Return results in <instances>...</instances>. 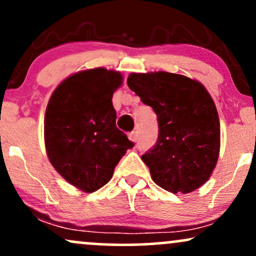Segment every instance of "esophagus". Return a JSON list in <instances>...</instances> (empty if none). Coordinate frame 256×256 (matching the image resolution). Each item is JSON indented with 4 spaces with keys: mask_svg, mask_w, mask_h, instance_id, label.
I'll use <instances>...</instances> for the list:
<instances>
[{
    "mask_svg": "<svg viewBox=\"0 0 256 256\" xmlns=\"http://www.w3.org/2000/svg\"><path fill=\"white\" fill-rule=\"evenodd\" d=\"M128 138H130V140L132 142H136L137 140V132L136 131H132L128 134Z\"/></svg>",
    "mask_w": 256,
    "mask_h": 256,
    "instance_id": "obj_1",
    "label": "esophagus"
}]
</instances>
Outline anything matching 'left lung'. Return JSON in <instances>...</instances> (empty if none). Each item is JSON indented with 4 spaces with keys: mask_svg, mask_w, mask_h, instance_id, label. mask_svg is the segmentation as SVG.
Masks as SVG:
<instances>
[{
    "mask_svg": "<svg viewBox=\"0 0 256 256\" xmlns=\"http://www.w3.org/2000/svg\"><path fill=\"white\" fill-rule=\"evenodd\" d=\"M128 85L158 116V136L142 155L152 180L188 194L208 180L220 149V124L212 98L198 80L168 72L131 73Z\"/></svg>",
    "mask_w": 256,
    "mask_h": 256,
    "instance_id": "obj_1",
    "label": "left lung"
}]
</instances>
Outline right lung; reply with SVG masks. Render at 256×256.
Instances as JSON below:
<instances>
[{
  "instance_id": "obj_1",
  "label": "right lung",
  "mask_w": 256,
  "mask_h": 256,
  "mask_svg": "<svg viewBox=\"0 0 256 256\" xmlns=\"http://www.w3.org/2000/svg\"><path fill=\"white\" fill-rule=\"evenodd\" d=\"M122 83L119 72L88 70L64 79L49 100L46 154L54 168L85 192L107 184L120 158L134 146L116 125L112 98Z\"/></svg>"
}]
</instances>
